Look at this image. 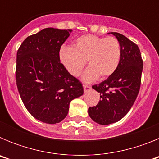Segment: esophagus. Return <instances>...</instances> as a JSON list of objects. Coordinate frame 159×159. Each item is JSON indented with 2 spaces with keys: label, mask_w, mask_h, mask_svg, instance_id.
<instances>
[{
  "label": "esophagus",
  "mask_w": 159,
  "mask_h": 159,
  "mask_svg": "<svg viewBox=\"0 0 159 159\" xmlns=\"http://www.w3.org/2000/svg\"><path fill=\"white\" fill-rule=\"evenodd\" d=\"M84 92H89L90 90L92 89V87L89 86V85H86V84H84Z\"/></svg>",
  "instance_id": "34e87169"
}]
</instances>
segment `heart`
Segmentation results:
<instances>
[{
    "label": "heart",
    "mask_w": 159,
    "mask_h": 159,
    "mask_svg": "<svg viewBox=\"0 0 159 159\" xmlns=\"http://www.w3.org/2000/svg\"><path fill=\"white\" fill-rule=\"evenodd\" d=\"M60 62L73 76H79L86 66L84 81H92L99 76L103 80L111 76L119 67L121 47L115 37H100L85 35L75 40L74 47L62 46L59 52Z\"/></svg>",
    "instance_id": "1"
}]
</instances>
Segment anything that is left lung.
<instances>
[{"instance_id": "8db88e82", "label": "left lung", "mask_w": 159, "mask_h": 159, "mask_svg": "<svg viewBox=\"0 0 159 159\" xmlns=\"http://www.w3.org/2000/svg\"><path fill=\"white\" fill-rule=\"evenodd\" d=\"M121 47L119 67L111 76L92 88L99 92L100 100L88 108L91 119L101 125L116 123L130 111L139 92L143 62L136 43L118 32H111Z\"/></svg>"}]
</instances>
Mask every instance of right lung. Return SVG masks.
I'll use <instances>...</instances> for the list:
<instances>
[{
  "mask_svg": "<svg viewBox=\"0 0 159 159\" xmlns=\"http://www.w3.org/2000/svg\"><path fill=\"white\" fill-rule=\"evenodd\" d=\"M71 29L47 28L28 36L16 53V82L35 119L54 124L67 116L72 99L84 94L80 81L60 63L59 52Z\"/></svg>",
  "mask_w": 159,
  "mask_h": 159,
  "instance_id": "right-lung-1",
  "label": "right lung"
}]
</instances>
